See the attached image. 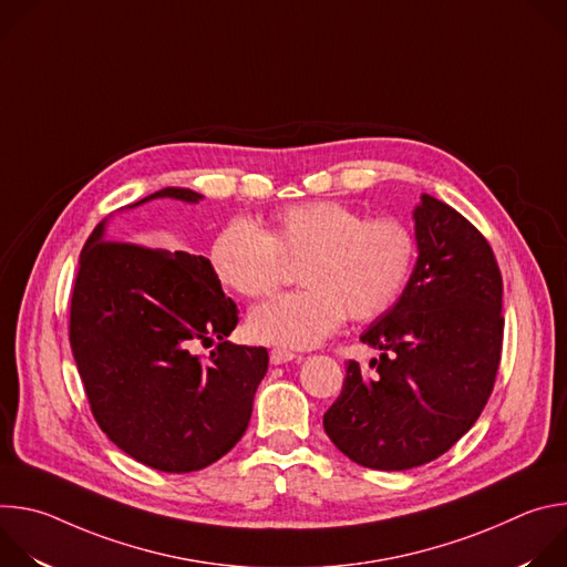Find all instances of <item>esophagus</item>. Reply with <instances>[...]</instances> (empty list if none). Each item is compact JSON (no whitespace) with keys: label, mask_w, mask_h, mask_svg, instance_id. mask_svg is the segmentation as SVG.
Here are the masks:
<instances>
[{"label":"esophagus","mask_w":567,"mask_h":567,"mask_svg":"<svg viewBox=\"0 0 567 567\" xmlns=\"http://www.w3.org/2000/svg\"><path fill=\"white\" fill-rule=\"evenodd\" d=\"M269 357H271V363H274V365H282V363H289V361L298 359V354H293L291 350H285V348H274V350L269 352Z\"/></svg>","instance_id":"1"}]
</instances>
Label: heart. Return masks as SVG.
<instances>
[{"instance_id": "1", "label": "heart", "mask_w": 567, "mask_h": 567, "mask_svg": "<svg viewBox=\"0 0 567 567\" xmlns=\"http://www.w3.org/2000/svg\"><path fill=\"white\" fill-rule=\"evenodd\" d=\"M300 262L305 289L278 296L249 318L256 341L311 348L341 328L346 316L365 322L385 313L406 289L417 260V237L399 217H365L334 199L276 210L267 230L249 219L226 224L210 249L217 278L245 298H267Z\"/></svg>"}]
</instances>
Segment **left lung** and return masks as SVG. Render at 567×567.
Here are the masks:
<instances>
[{
  "label": "left lung",
  "instance_id": "obj_1",
  "mask_svg": "<svg viewBox=\"0 0 567 567\" xmlns=\"http://www.w3.org/2000/svg\"><path fill=\"white\" fill-rule=\"evenodd\" d=\"M417 262L406 289L361 334L370 372L346 368L322 426L352 462L406 471L446 453L480 417L503 350V276L484 235L449 204L413 210Z\"/></svg>",
  "mask_w": 567,
  "mask_h": 567
}]
</instances>
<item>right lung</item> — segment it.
Returning <instances> with one entry per match:
<instances>
[{
    "instance_id": "right-lung-1",
    "label": "right lung",
    "mask_w": 567,
    "mask_h": 567,
    "mask_svg": "<svg viewBox=\"0 0 567 567\" xmlns=\"http://www.w3.org/2000/svg\"><path fill=\"white\" fill-rule=\"evenodd\" d=\"M204 199L164 188L145 199ZM103 219L80 254L69 343L103 433L166 473L199 471L245 435L267 374L265 348L233 346L237 305L204 256L107 239ZM220 343L208 362L197 344Z\"/></svg>"
}]
</instances>
